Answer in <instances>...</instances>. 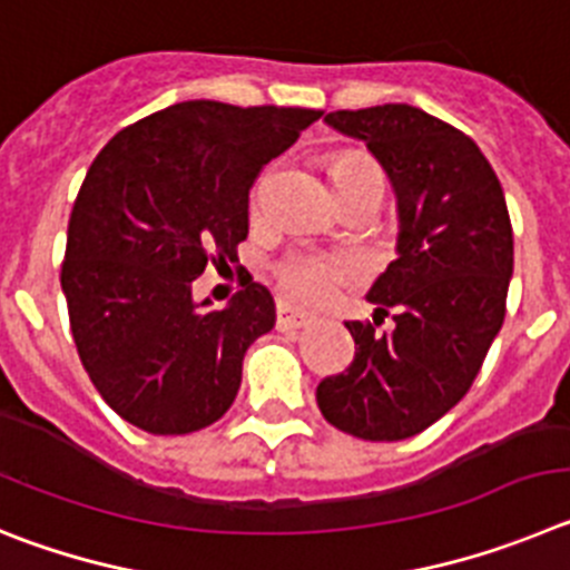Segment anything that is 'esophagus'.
Masks as SVG:
<instances>
[{
    "label": "esophagus",
    "instance_id": "obj_1",
    "mask_svg": "<svg viewBox=\"0 0 570 570\" xmlns=\"http://www.w3.org/2000/svg\"><path fill=\"white\" fill-rule=\"evenodd\" d=\"M312 321H315V317H312L309 312L295 309V306L284 304V301H278V306H275V326H278V330H304Z\"/></svg>",
    "mask_w": 570,
    "mask_h": 570
}]
</instances>
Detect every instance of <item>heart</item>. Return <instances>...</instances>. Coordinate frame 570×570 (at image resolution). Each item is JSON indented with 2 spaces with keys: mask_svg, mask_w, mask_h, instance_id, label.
Returning <instances> with one entry per match:
<instances>
[{
  "mask_svg": "<svg viewBox=\"0 0 570 570\" xmlns=\"http://www.w3.org/2000/svg\"><path fill=\"white\" fill-rule=\"evenodd\" d=\"M330 176L337 196L346 198L366 181H377L381 173L372 158H366L363 153H341L332 158ZM273 273L286 297H295L304 304H323V301L335 297L341 286L361 281L366 264L361 255L348 253V249H332V253L295 249L275 264Z\"/></svg>",
  "mask_w": 570,
  "mask_h": 570,
  "instance_id": "1",
  "label": "heart"
}]
</instances>
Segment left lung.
Returning a JSON list of instances; mask_svg holds the SVG:
<instances>
[{
	"instance_id": "obj_1",
	"label": "left lung",
	"mask_w": 570,
	"mask_h": 570,
	"mask_svg": "<svg viewBox=\"0 0 570 570\" xmlns=\"http://www.w3.org/2000/svg\"><path fill=\"white\" fill-rule=\"evenodd\" d=\"M361 138L397 193V258L374 281V323L348 321L355 361L317 383V406L361 440H406L458 406L505 321L514 233L500 178L458 127L412 105L326 116ZM393 315L392 333H377Z\"/></svg>"
}]
</instances>
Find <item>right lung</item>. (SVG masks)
<instances>
[{
  "mask_svg": "<svg viewBox=\"0 0 570 570\" xmlns=\"http://www.w3.org/2000/svg\"><path fill=\"white\" fill-rule=\"evenodd\" d=\"M321 116L181 101L94 158L70 213L61 292L81 366L121 420L167 438L233 406L249 343L275 326L273 295L247 278L227 309H207L193 281L235 258L255 178Z\"/></svg>",
  "mask_w": 570,
  "mask_h": 570,
  "instance_id": "1",
  "label": "right lung"
}]
</instances>
